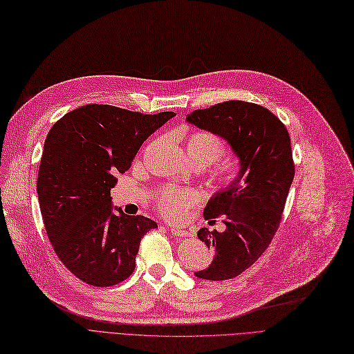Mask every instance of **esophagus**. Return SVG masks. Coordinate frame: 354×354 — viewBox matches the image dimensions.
I'll use <instances>...</instances> for the list:
<instances>
[{"label": "esophagus", "instance_id": "34e87169", "mask_svg": "<svg viewBox=\"0 0 354 354\" xmlns=\"http://www.w3.org/2000/svg\"><path fill=\"white\" fill-rule=\"evenodd\" d=\"M170 233L174 234L176 238H187V236H192V233L184 229H179V227H170Z\"/></svg>", "mask_w": 354, "mask_h": 354}]
</instances>
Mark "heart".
<instances>
[{
	"mask_svg": "<svg viewBox=\"0 0 354 354\" xmlns=\"http://www.w3.org/2000/svg\"><path fill=\"white\" fill-rule=\"evenodd\" d=\"M185 150L195 166H208L212 162L210 175L220 187H230L241 176V162L232 154H223L226 144L212 131H191L185 137ZM198 197L192 189L162 188L156 197L159 212L167 218H179L188 207L197 203Z\"/></svg>",
	"mask_w": 354,
	"mask_h": 354,
	"instance_id": "heart-1",
	"label": "heart"
}]
</instances>
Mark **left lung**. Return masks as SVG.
I'll use <instances>...</instances> for the list:
<instances>
[{
  "label": "left lung",
  "mask_w": 354,
  "mask_h": 354,
  "mask_svg": "<svg viewBox=\"0 0 354 354\" xmlns=\"http://www.w3.org/2000/svg\"><path fill=\"white\" fill-rule=\"evenodd\" d=\"M197 128L225 138L242 170L233 185L216 192L204 208V218L220 217L223 232L203 227L198 238L214 250L212 264L197 271L204 280L238 277L264 254L276 234L295 178L287 128L267 108L229 100L197 109L187 116Z\"/></svg>",
  "instance_id": "left-lung-1"
}]
</instances>
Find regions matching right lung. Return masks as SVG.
Instances as JSON below:
<instances>
[{
    "label": "right lung",
    "mask_w": 354,
    "mask_h": 354,
    "mask_svg": "<svg viewBox=\"0 0 354 354\" xmlns=\"http://www.w3.org/2000/svg\"><path fill=\"white\" fill-rule=\"evenodd\" d=\"M172 116L91 103L65 113L48 133L39 205L55 254L82 281L109 287L133 274L141 238L157 223L113 208L111 189L141 144Z\"/></svg>",
    "instance_id": "add662e5"
}]
</instances>
